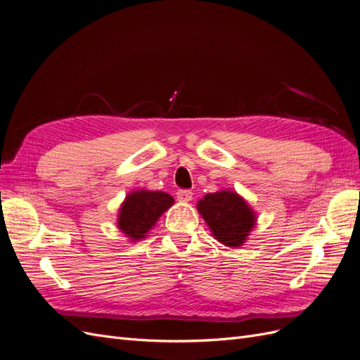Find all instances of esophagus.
<instances>
[{"label": "esophagus", "mask_w": 360, "mask_h": 360, "mask_svg": "<svg viewBox=\"0 0 360 360\" xmlns=\"http://www.w3.org/2000/svg\"><path fill=\"white\" fill-rule=\"evenodd\" d=\"M192 192L191 191H179L177 192V200L180 202H189L192 200Z\"/></svg>", "instance_id": "obj_1"}]
</instances>
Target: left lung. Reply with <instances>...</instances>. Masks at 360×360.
I'll return each instance as SVG.
<instances>
[{"mask_svg": "<svg viewBox=\"0 0 360 360\" xmlns=\"http://www.w3.org/2000/svg\"><path fill=\"white\" fill-rule=\"evenodd\" d=\"M197 210L217 242L240 248L257 225V213L240 193L222 189L207 193L197 202Z\"/></svg>", "mask_w": 360, "mask_h": 360, "instance_id": "obj_1", "label": "left lung"}]
</instances>
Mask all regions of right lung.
<instances>
[{
  "instance_id": "1",
  "label": "right lung",
  "mask_w": 360,
  "mask_h": 360,
  "mask_svg": "<svg viewBox=\"0 0 360 360\" xmlns=\"http://www.w3.org/2000/svg\"><path fill=\"white\" fill-rule=\"evenodd\" d=\"M172 204L174 198L162 191L139 189L129 192L118 209L117 228L129 242L143 240Z\"/></svg>"
}]
</instances>
